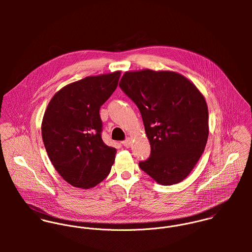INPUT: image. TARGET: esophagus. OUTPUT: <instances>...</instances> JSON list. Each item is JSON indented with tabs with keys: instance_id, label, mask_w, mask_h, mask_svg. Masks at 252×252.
Returning <instances> with one entry per match:
<instances>
[{
	"instance_id": "1",
	"label": "esophagus",
	"mask_w": 252,
	"mask_h": 252,
	"mask_svg": "<svg viewBox=\"0 0 252 252\" xmlns=\"http://www.w3.org/2000/svg\"><path fill=\"white\" fill-rule=\"evenodd\" d=\"M131 144H132V143H131V140H130V139H126L125 141L122 142V144H123L125 147H127V148L131 146Z\"/></svg>"
}]
</instances>
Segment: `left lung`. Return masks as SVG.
<instances>
[{
  "instance_id": "1",
  "label": "left lung",
  "mask_w": 252,
  "mask_h": 252,
  "mask_svg": "<svg viewBox=\"0 0 252 252\" xmlns=\"http://www.w3.org/2000/svg\"><path fill=\"white\" fill-rule=\"evenodd\" d=\"M119 86L137 105L150 156L140 168L162 185L184 180L200 159L209 137V110L204 96L175 72H125Z\"/></svg>"
}]
</instances>
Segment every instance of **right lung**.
<instances>
[{
  "label": "right lung",
  "mask_w": 252,
  "mask_h": 252,
  "mask_svg": "<svg viewBox=\"0 0 252 252\" xmlns=\"http://www.w3.org/2000/svg\"><path fill=\"white\" fill-rule=\"evenodd\" d=\"M120 72L87 76L58 91L44 112L41 136L59 175L88 189L105 180L116 149L102 140L100 108L117 87Z\"/></svg>",
  "instance_id": "1"
}]
</instances>
